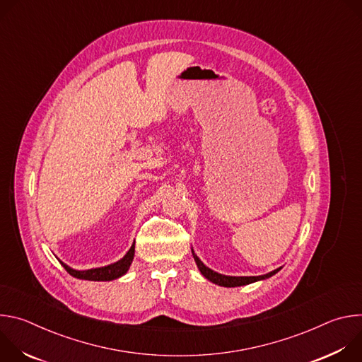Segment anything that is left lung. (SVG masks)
I'll return each mask as SVG.
<instances>
[{
	"mask_svg": "<svg viewBox=\"0 0 362 362\" xmlns=\"http://www.w3.org/2000/svg\"><path fill=\"white\" fill-rule=\"evenodd\" d=\"M192 253H193V257H194V262L200 271V274L206 278L209 279L211 282L216 284V285H221V286H226V288H235V286H243V285H249V284H253L256 281H262V279H268L271 278L272 275H275L276 272L281 271V268L267 274V275H261V276H226V275H222V274H218L215 271H212L211 268L206 267L199 257L196 256V253L193 252L192 249Z\"/></svg>",
	"mask_w": 362,
	"mask_h": 362,
	"instance_id": "1",
	"label": "left lung"
}]
</instances>
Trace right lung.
I'll list each match as a JSON object with an SVG mask.
<instances>
[{
    "label": "right lung",
    "mask_w": 362,
    "mask_h": 362,
    "mask_svg": "<svg viewBox=\"0 0 362 362\" xmlns=\"http://www.w3.org/2000/svg\"><path fill=\"white\" fill-rule=\"evenodd\" d=\"M133 257H134V243L132 245V247L129 249V252L122 257L120 261L112 264V265H107V267H101V268H93V269H87V271H77V269H73L70 268L69 265L63 264L60 261V264L64 267V269L74 278L77 279H84V281H113V279H117L120 276H123L132 262H133Z\"/></svg>",
    "instance_id": "right-lung-1"
}]
</instances>
